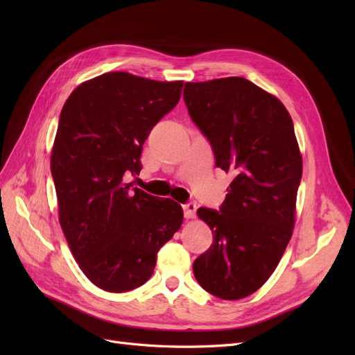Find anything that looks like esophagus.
<instances>
[{"instance_id":"34e87169","label":"esophagus","mask_w":355,"mask_h":355,"mask_svg":"<svg viewBox=\"0 0 355 355\" xmlns=\"http://www.w3.org/2000/svg\"><path fill=\"white\" fill-rule=\"evenodd\" d=\"M184 214L187 219H194L196 218V213H197V204L194 202H187L184 204Z\"/></svg>"}]
</instances>
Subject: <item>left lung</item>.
<instances>
[{"mask_svg":"<svg viewBox=\"0 0 355 355\" xmlns=\"http://www.w3.org/2000/svg\"><path fill=\"white\" fill-rule=\"evenodd\" d=\"M184 101L216 167L234 175L219 210L197 211L214 240L192 270L213 296L243 299L271 277L292 239L302 178L292 116L275 96L241 77L185 83Z\"/></svg>","mask_w":355,"mask_h":355,"instance_id":"obj_1","label":"left lung"}]
</instances>
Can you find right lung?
I'll return each instance as SVG.
<instances>
[{
	"label": "right lung",
	"mask_w": 355,
	"mask_h": 355,
	"mask_svg": "<svg viewBox=\"0 0 355 355\" xmlns=\"http://www.w3.org/2000/svg\"><path fill=\"white\" fill-rule=\"evenodd\" d=\"M182 85L108 72L80 84L62 108L50 161L59 222L81 271L106 292L145 284L184 220L180 204L128 182Z\"/></svg>",
	"instance_id": "obj_1"
}]
</instances>
